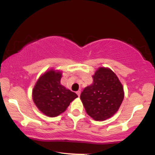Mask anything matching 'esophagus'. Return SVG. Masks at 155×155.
<instances>
[{"instance_id": "obj_1", "label": "esophagus", "mask_w": 155, "mask_h": 155, "mask_svg": "<svg viewBox=\"0 0 155 155\" xmlns=\"http://www.w3.org/2000/svg\"><path fill=\"white\" fill-rule=\"evenodd\" d=\"M76 94H77V95L79 96H79H80V94H81V91H79H79L76 92Z\"/></svg>"}]
</instances>
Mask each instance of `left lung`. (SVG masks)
Returning a JSON list of instances; mask_svg holds the SVG:
<instances>
[{"label": "left lung", "instance_id": "left-lung-1", "mask_svg": "<svg viewBox=\"0 0 155 155\" xmlns=\"http://www.w3.org/2000/svg\"><path fill=\"white\" fill-rule=\"evenodd\" d=\"M92 78L93 83L84 89L80 98L89 116L103 121L118 111L124 98L123 87L109 68H99Z\"/></svg>", "mask_w": 155, "mask_h": 155}]
</instances>
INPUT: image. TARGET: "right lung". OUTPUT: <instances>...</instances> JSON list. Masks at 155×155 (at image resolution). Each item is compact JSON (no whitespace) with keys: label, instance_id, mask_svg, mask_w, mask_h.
Here are the masks:
<instances>
[{"label":"right lung","instance_id":"obj_1","mask_svg":"<svg viewBox=\"0 0 155 155\" xmlns=\"http://www.w3.org/2000/svg\"><path fill=\"white\" fill-rule=\"evenodd\" d=\"M62 73L50 70L39 78L33 90L35 106L50 117H57L66 110L78 95L60 84Z\"/></svg>","mask_w":155,"mask_h":155}]
</instances>
